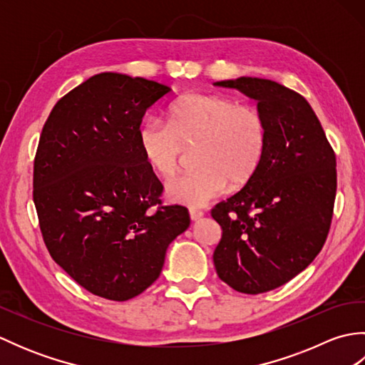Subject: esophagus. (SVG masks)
I'll return each instance as SVG.
<instances>
[{
    "label": "esophagus",
    "instance_id": "obj_1",
    "mask_svg": "<svg viewBox=\"0 0 365 365\" xmlns=\"http://www.w3.org/2000/svg\"><path fill=\"white\" fill-rule=\"evenodd\" d=\"M190 218L191 221H199L204 218V213L200 210H196V208H190Z\"/></svg>",
    "mask_w": 365,
    "mask_h": 365
}]
</instances>
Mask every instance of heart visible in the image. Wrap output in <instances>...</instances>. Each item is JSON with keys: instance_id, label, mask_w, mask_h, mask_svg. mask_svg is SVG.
<instances>
[{"instance_id": "1", "label": "heart", "mask_w": 365, "mask_h": 365, "mask_svg": "<svg viewBox=\"0 0 365 365\" xmlns=\"http://www.w3.org/2000/svg\"><path fill=\"white\" fill-rule=\"evenodd\" d=\"M168 123L150 118L138 130V147L155 174L173 177L187 145L197 144L195 168L166 185L173 202L200 207L227 188H243L262 166L268 122L257 106L220 94L191 92L168 108Z\"/></svg>"}]
</instances>
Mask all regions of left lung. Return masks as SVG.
<instances>
[{"label":"left lung","mask_w":365,"mask_h":365,"mask_svg":"<svg viewBox=\"0 0 365 365\" xmlns=\"http://www.w3.org/2000/svg\"><path fill=\"white\" fill-rule=\"evenodd\" d=\"M215 84L257 100L268 122L257 174L212 210L222 229L213 254L216 273L234 290L257 294L289 282L322 251L336 199V155L298 92L252 76Z\"/></svg>","instance_id":"left-lung-1"}]
</instances>
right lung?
I'll return each mask as SVG.
<instances>
[{"mask_svg": "<svg viewBox=\"0 0 365 365\" xmlns=\"http://www.w3.org/2000/svg\"><path fill=\"white\" fill-rule=\"evenodd\" d=\"M169 92L141 76L98 73L61 98L43 125L33 191L43 242L97 297L143 293L190 227L187 208L160 205L163 185L138 147L145 111Z\"/></svg>", "mask_w": 365, "mask_h": 365, "instance_id": "obj_1", "label": "right lung"}]
</instances>
